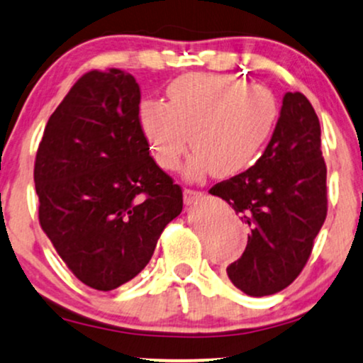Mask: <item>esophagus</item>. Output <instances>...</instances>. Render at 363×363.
<instances>
[{
    "label": "esophagus",
    "instance_id": "esophagus-1",
    "mask_svg": "<svg viewBox=\"0 0 363 363\" xmlns=\"http://www.w3.org/2000/svg\"><path fill=\"white\" fill-rule=\"evenodd\" d=\"M202 191L199 190H190V189H185L183 190V202H185V205H191L194 202H196V200L202 199Z\"/></svg>",
    "mask_w": 363,
    "mask_h": 363
}]
</instances>
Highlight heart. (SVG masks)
Returning a JSON list of instances; mask_svg holds the SVG:
<instances>
[{"label": "heart", "mask_w": 363, "mask_h": 363, "mask_svg": "<svg viewBox=\"0 0 363 363\" xmlns=\"http://www.w3.org/2000/svg\"><path fill=\"white\" fill-rule=\"evenodd\" d=\"M167 94L168 104L150 101L140 109L151 153L167 172L178 168L189 143L186 177H234L256 163L276 128L274 94L229 75H185Z\"/></svg>", "instance_id": "heart-1"}]
</instances>
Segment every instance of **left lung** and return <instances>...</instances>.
<instances>
[{
    "label": "left lung",
    "instance_id": "left-lung-1",
    "mask_svg": "<svg viewBox=\"0 0 363 363\" xmlns=\"http://www.w3.org/2000/svg\"><path fill=\"white\" fill-rule=\"evenodd\" d=\"M249 225L247 247L227 267L232 284L267 296L296 279L326 218L320 121L301 92H286L274 133L247 172L210 189Z\"/></svg>",
    "mask_w": 363,
    "mask_h": 363
}]
</instances>
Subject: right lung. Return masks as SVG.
I'll return each instance as SVG.
<instances>
[{
	"label": "right lung",
	"mask_w": 363,
	"mask_h": 363,
	"mask_svg": "<svg viewBox=\"0 0 363 363\" xmlns=\"http://www.w3.org/2000/svg\"><path fill=\"white\" fill-rule=\"evenodd\" d=\"M140 99L131 74H86L48 119L35 161L40 225L99 291L140 274L183 208L182 189L150 155Z\"/></svg>",
	"instance_id": "obj_1"
}]
</instances>
